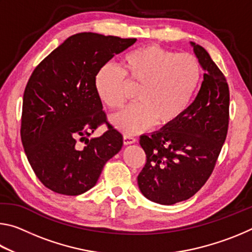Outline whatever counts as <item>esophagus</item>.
I'll list each match as a JSON object with an SVG mask.
<instances>
[{"instance_id": "esophagus-1", "label": "esophagus", "mask_w": 252, "mask_h": 252, "mask_svg": "<svg viewBox=\"0 0 252 252\" xmlns=\"http://www.w3.org/2000/svg\"><path fill=\"white\" fill-rule=\"evenodd\" d=\"M136 141V139L132 135H123V143L127 146V144H132Z\"/></svg>"}]
</instances>
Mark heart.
I'll return each mask as SVG.
<instances>
[{
	"mask_svg": "<svg viewBox=\"0 0 252 252\" xmlns=\"http://www.w3.org/2000/svg\"><path fill=\"white\" fill-rule=\"evenodd\" d=\"M121 66L108 63L97 70L94 89L100 100L112 110H120L137 89L136 101L112 117L113 126L126 134H136L156 123L168 126L177 122L192 101L201 78L198 59L149 44L125 55Z\"/></svg>",
	"mask_w": 252,
	"mask_h": 252,
	"instance_id": "b5f03b06",
	"label": "heart"
}]
</instances>
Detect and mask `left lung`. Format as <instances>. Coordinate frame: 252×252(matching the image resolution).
<instances>
[{
    "label": "left lung",
    "mask_w": 252,
    "mask_h": 252,
    "mask_svg": "<svg viewBox=\"0 0 252 252\" xmlns=\"http://www.w3.org/2000/svg\"><path fill=\"white\" fill-rule=\"evenodd\" d=\"M191 45L204 70L199 93L177 122L140 136L147 162L138 176L139 189L147 199L167 206L191 198L207 182L229 126L227 80L201 45Z\"/></svg>",
    "instance_id": "left-lung-1"
}]
</instances>
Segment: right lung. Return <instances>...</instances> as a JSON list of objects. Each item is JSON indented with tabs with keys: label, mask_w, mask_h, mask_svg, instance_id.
Instances as JSON below:
<instances>
[{
	"label": "right lung",
	"mask_w": 252,
	"mask_h": 252,
	"mask_svg": "<svg viewBox=\"0 0 252 252\" xmlns=\"http://www.w3.org/2000/svg\"><path fill=\"white\" fill-rule=\"evenodd\" d=\"M136 39L83 32L53 50L30 76L23 94L21 140L34 173L54 192L78 195L121 150L122 134L106 120L94 89L97 70ZM102 123L108 130L88 136Z\"/></svg>",
	"instance_id": "right-lung-1"
}]
</instances>
